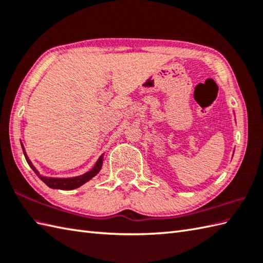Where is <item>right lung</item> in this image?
I'll return each mask as SVG.
<instances>
[{"label":"right lung","mask_w":263,"mask_h":263,"mask_svg":"<svg viewBox=\"0 0 263 263\" xmlns=\"http://www.w3.org/2000/svg\"><path fill=\"white\" fill-rule=\"evenodd\" d=\"M22 150H24V155H25V158L27 160L28 165H29L32 171L36 173V175L41 178V180L46 184L47 186L52 187V189H59V190H73L79 187L83 184L87 183L89 180H91L93 176H96L99 171L102 170V166H103V155L100 156L98 158L97 163L95 164V166L92 167V170H90L89 172L85 173V174H82L80 176H76V177H68V178H59V177H46V176H43L39 174V172L35 168V166L31 164V161L28 158V156L25 152V148L22 146Z\"/></svg>","instance_id":"obj_1"}]
</instances>
